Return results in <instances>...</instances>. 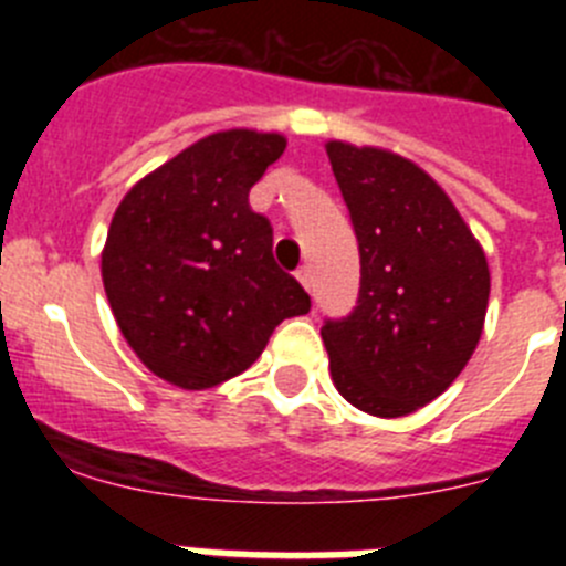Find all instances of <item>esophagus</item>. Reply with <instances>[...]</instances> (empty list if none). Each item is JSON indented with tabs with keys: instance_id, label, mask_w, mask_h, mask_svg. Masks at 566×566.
<instances>
[{
	"instance_id": "esophagus-1",
	"label": "esophagus",
	"mask_w": 566,
	"mask_h": 566,
	"mask_svg": "<svg viewBox=\"0 0 566 566\" xmlns=\"http://www.w3.org/2000/svg\"><path fill=\"white\" fill-rule=\"evenodd\" d=\"M297 280H300V286L306 289L308 294L314 292V272H312V266H303V269H300Z\"/></svg>"
}]
</instances>
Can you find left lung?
I'll return each instance as SVG.
<instances>
[{"mask_svg": "<svg viewBox=\"0 0 566 566\" xmlns=\"http://www.w3.org/2000/svg\"><path fill=\"white\" fill-rule=\"evenodd\" d=\"M359 243V297L326 319L337 391L371 417L433 402L476 352L490 297L484 249L431 175L382 147L326 144Z\"/></svg>", "mask_w": 566, "mask_h": 566, "instance_id": "1", "label": "left lung"}]
</instances>
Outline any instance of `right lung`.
<instances>
[{"instance_id": "1", "label": "right lung", "mask_w": 566, "mask_h": 566, "mask_svg": "<svg viewBox=\"0 0 566 566\" xmlns=\"http://www.w3.org/2000/svg\"><path fill=\"white\" fill-rule=\"evenodd\" d=\"M286 149L280 133L221 129L144 175L102 249L113 317L155 377L203 391L263 354L274 326L312 308L272 258L249 189Z\"/></svg>"}]
</instances>
